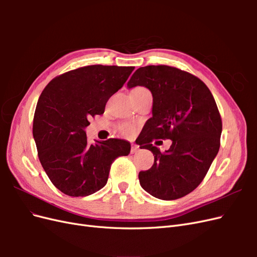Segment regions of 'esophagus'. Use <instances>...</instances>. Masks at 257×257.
I'll use <instances>...</instances> for the list:
<instances>
[{"label": "esophagus", "instance_id": "34e87169", "mask_svg": "<svg viewBox=\"0 0 257 257\" xmlns=\"http://www.w3.org/2000/svg\"><path fill=\"white\" fill-rule=\"evenodd\" d=\"M139 151V147L137 145H132L131 147V153L134 154V153H137Z\"/></svg>", "mask_w": 257, "mask_h": 257}]
</instances>
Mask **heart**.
Returning <instances> with one entry per match:
<instances>
[{
    "label": "heart",
    "mask_w": 257,
    "mask_h": 257,
    "mask_svg": "<svg viewBox=\"0 0 257 257\" xmlns=\"http://www.w3.org/2000/svg\"><path fill=\"white\" fill-rule=\"evenodd\" d=\"M141 91H147V89L144 87H135L131 92H141ZM120 132L123 135L131 137V136H133L135 133V127H134V125H132V124L125 123V124H122V125L120 126Z\"/></svg>",
    "instance_id": "1"
}]
</instances>
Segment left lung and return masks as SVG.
I'll list each match as a JSON object with an SVG mask.
<instances>
[{
  "instance_id": "left-lung-1",
  "label": "left lung",
  "mask_w": 257,
  "mask_h": 257,
  "mask_svg": "<svg viewBox=\"0 0 257 257\" xmlns=\"http://www.w3.org/2000/svg\"><path fill=\"white\" fill-rule=\"evenodd\" d=\"M143 85L153 96L152 118L138 145L150 150L154 163L138 175L142 188L163 200L181 198L204 180L220 149L222 119L213 95L198 77L168 65L138 68L128 88ZM154 139H172L161 153Z\"/></svg>"
}]
</instances>
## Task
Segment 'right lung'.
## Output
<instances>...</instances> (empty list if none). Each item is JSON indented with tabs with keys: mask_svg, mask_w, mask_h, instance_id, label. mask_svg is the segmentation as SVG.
Returning <instances> with one entry per match:
<instances>
[{
	"mask_svg": "<svg viewBox=\"0 0 257 257\" xmlns=\"http://www.w3.org/2000/svg\"><path fill=\"white\" fill-rule=\"evenodd\" d=\"M134 66L89 65L57 76L38 98L33 137L38 159L52 184L73 197L105 186L113 161L128 155L130 143L109 138L90 145L84 128L103 114L107 100L123 87Z\"/></svg>",
	"mask_w": 257,
	"mask_h": 257,
	"instance_id": "obj_1",
	"label": "right lung"
}]
</instances>
